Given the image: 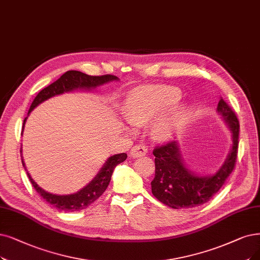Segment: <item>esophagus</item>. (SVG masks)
<instances>
[{
  "label": "esophagus",
  "mask_w": 260,
  "mask_h": 260,
  "mask_svg": "<svg viewBox=\"0 0 260 260\" xmlns=\"http://www.w3.org/2000/svg\"><path fill=\"white\" fill-rule=\"evenodd\" d=\"M147 152H148V149L146 147V145L138 144L134 147H132L130 151V155L133 158H139V157H143V155H145Z\"/></svg>",
  "instance_id": "esophagus-1"
}]
</instances>
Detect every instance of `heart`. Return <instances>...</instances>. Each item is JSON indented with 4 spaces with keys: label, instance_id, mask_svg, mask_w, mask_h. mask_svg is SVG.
<instances>
[{
    "label": "heart",
    "instance_id": "heart-1",
    "mask_svg": "<svg viewBox=\"0 0 260 260\" xmlns=\"http://www.w3.org/2000/svg\"><path fill=\"white\" fill-rule=\"evenodd\" d=\"M179 99L180 94L176 89L137 90L128 97L123 108V115L132 124H143L175 106ZM182 119V111H174L155 120L152 124V132L159 139L169 138L179 129Z\"/></svg>",
    "mask_w": 260,
    "mask_h": 260
}]
</instances>
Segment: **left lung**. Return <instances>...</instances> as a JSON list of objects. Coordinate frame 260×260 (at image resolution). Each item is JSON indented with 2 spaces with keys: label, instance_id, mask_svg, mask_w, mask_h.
Returning a JSON list of instances; mask_svg holds the SVG:
<instances>
[{
  "label": "left lung",
  "instance_id": "1",
  "mask_svg": "<svg viewBox=\"0 0 260 260\" xmlns=\"http://www.w3.org/2000/svg\"><path fill=\"white\" fill-rule=\"evenodd\" d=\"M217 112L222 114L233 133V147L225 163L212 176H196L185 168L175 141L158 145L153 149L155 173L151 181L153 196L174 209L193 208L209 202L221 190L235 170L239 146V120L233 109L221 99Z\"/></svg>",
  "mask_w": 260,
  "mask_h": 260
}]
</instances>
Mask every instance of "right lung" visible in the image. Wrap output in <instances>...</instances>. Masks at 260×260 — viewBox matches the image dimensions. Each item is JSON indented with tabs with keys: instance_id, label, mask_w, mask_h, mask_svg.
<instances>
[{
	"instance_id": "right-lung-1",
	"label": "right lung",
	"mask_w": 260,
	"mask_h": 260,
	"mask_svg": "<svg viewBox=\"0 0 260 260\" xmlns=\"http://www.w3.org/2000/svg\"><path fill=\"white\" fill-rule=\"evenodd\" d=\"M114 80H118V78L113 75L88 76L86 74H83L81 71L69 70L65 72V74L58 80H56L55 82L52 83V84H50L49 86H47L46 88H44L43 90H40L38 92V95L35 97L32 105H30L28 114L32 112L34 108H36L39 103L44 102L45 100L53 96L63 94V92H66V91H71L77 88H86V89L95 88L99 85H102L105 84V83H108ZM26 118L27 117H25L23 120L22 130L24 128ZM126 159H127V153H118L115 155H112V157H110L108 161L105 163V165L102 166L99 174L85 186V188H83L78 193L70 194V195H55V194L46 192L32 179L29 174L27 172L26 173L30 183H32L34 186V189L47 203L55 207L56 209L60 211H77V210H82L86 208L87 206L97 201L99 197L105 193L111 181L112 174L114 169H115V166L123 162ZM22 164L24 166L23 161H22Z\"/></svg>"
}]
</instances>
